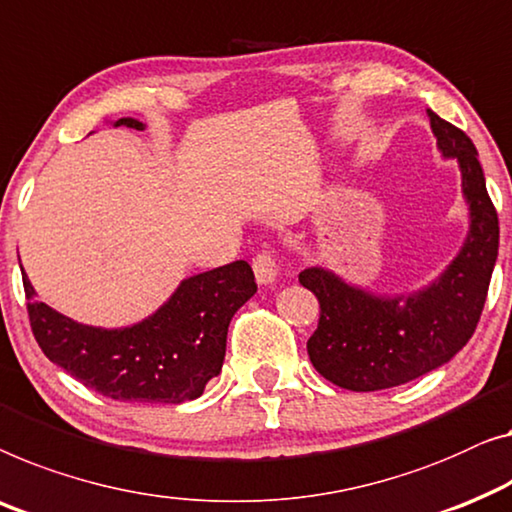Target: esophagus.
<instances>
[{
    "instance_id": "1",
    "label": "esophagus",
    "mask_w": 512,
    "mask_h": 512,
    "mask_svg": "<svg viewBox=\"0 0 512 512\" xmlns=\"http://www.w3.org/2000/svg\"><path fill=\"white\" fill-rule=\"evenodd\" d=\"M251 268H254L258 284H272L279 274L277 258H274L272 251H261V254H256L254 261H251Z\"/></svg>"
}]
</instances>
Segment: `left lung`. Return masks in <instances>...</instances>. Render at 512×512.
I'll return each instance as SVG.
<instances>
[{"instance_id":"obj_1","label":"left lung","mask_w":512,"mask_h":512,"mask_svg":"<svg viewBox=\"0 0 512 512\" xmlns=\"http://www.w3.org/2000/svg\"><path fill=\"white\" fill-rule=\"evenodd\" d=\"M427 115L443 157L457 159L469 203V235L448 270L422 291L397 298H379L323 268L298 277L321 305L318 328L307 342L311 365L344 390L395 388L446 365L483 314L499 254V217L476 145L432 110Z\"/></svg>"}]
</instances>
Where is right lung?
<instances>
[{
	"label": "right lung",
	"mask_w": 512,
	"mask_h": 512,
	"mask_svg": "<svg viewBox=\"0 0 512 512\" xmlns=\"http://www.w3.org/2000/svg\"><path fill=\"white\" fill-rule=\"evenodd\" d=\"M115 127L143 131L145 124L122 117ZM22 286L29 325L50 362L103 397L147 404H180L203 395L224 365L228 323L256 293L251 265L235 261L184 279L145 321L103 330L34 300L25 270Z\"/></svg>",
	"instance_id": "add662e5"
}]
</instances>
